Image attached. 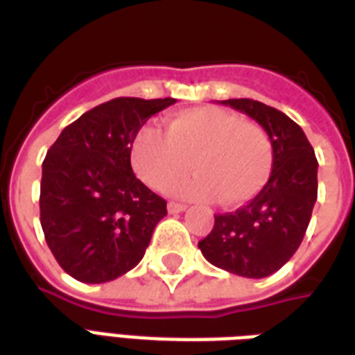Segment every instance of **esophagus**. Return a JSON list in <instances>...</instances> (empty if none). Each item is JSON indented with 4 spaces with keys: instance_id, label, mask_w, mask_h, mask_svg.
Instances as JSON below:
<instances>
[{
    "instance_id": "1",
    "label": "esophagus",
    "mask_w": 355,
    "mask_h": 355,
    "mask_svg": "<svg viewBox=\"0 0 355 355\" xmlns=\"http://www.w3.org/2000/svg\"><path fill=\"white\" fill-rule=\"evenodd\" d=\"M183 210H187V206L182 205V202H168V212L170 214H180Z\"/></svg>"
}]
</instances>
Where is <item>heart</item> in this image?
I'll return each instance as SVG.
<instances>
[{
	"instance_id": "b5f03b06",
	"label": "heart",
	"mask_w": 355,
	"mask_h": 355,
	"mask_svg": "<svg viewBox=\"0 0 355 355\" xmlns=\"http://www.w3.org/2000/svg\"><path fill=\"white\" fill-rule=\"evenodd\" d=\"M198 173L175 187L189 198L237 206L268 183L273 147L262 125L218 107H195L164 120V133L141 128L132 143L133 172L150 189L164 191L191 170Z\"/></svg>"
}]
</instances>
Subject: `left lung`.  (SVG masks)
I'll use <instances>...</instances> for the list:
<instances>
[{
    "instance_id": "8db88e82",
    "label": "left lung",
    "mask_w": 355,
    "mask_h": 355,
    "mask_svg": "<svg viewBox=\"0 0 355 355\" xmlns=\"http://www.w3.org/2000/svg\"><path fill=\"white\" fill-rule=\"evenodd\" d=\"M256 120L273 147L263 189L235 212L216 214L198 248L208 262L241 277L262 279L281 270L302 243L318 200V158L302 128L285 112L254 99L222 101Z\"/></svg>"
}]
</instances>
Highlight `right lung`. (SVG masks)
Returning <instances> with one entry per match:
<instances>
[{"instance_id":"obj_1","label":"right lung","mask_w":355,"mask_h":355,"mask_svg":"<svg viewBox=\"0 0 355 355\" xmlns=\"http://www.w3.org/2000/svg\"><path fill=\"white\" fill-rule=\"evenodd\" d=\"M175 99L118 97L67 125L45 155L40 222L62 270L107 283L141 262L166 200L132 170L135 133Z\"/></svg>"}]
</instances>
